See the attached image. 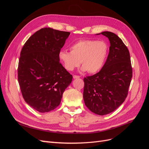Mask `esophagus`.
<instances>
[{"label": "esophagus", "instance_id": "esophagus-1", "mask_svg": "<svg viewBox=\"0 0 149 149\" xmlns=\"http://www.w3.org/2000/svg\"><path fill=\"white\" fill-rule=\"evenodd\" d=\"M80 78V76L78 75H73V78L76 79V78Z\"/></svg>", "mask_w": 149, "mask_h": 149}]
</instances>
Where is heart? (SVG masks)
Wrapping results in <instances>:
<instances>
[{"mask_svg":"<svg viewBox=\"0 0 149 149\" xmlns=\"http://www.w3.org/2000/svg\"><path fill=\"white\" fill-rule=\"evenodd\" d=\"M70 51L61 50L58 54L59 59L68 71H73L81 62L83 71L95 73L105 63L109 45L104 40H81L72 44Z\"/></svg>","mask_w":149,"mask_h":149,"instance_id":"b5f03b06","label":"heart"}]
</instances>
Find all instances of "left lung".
<instances>
[{
  "label": "left lung",
  "mask_w": 149,
  "mask_h": 149,
  "mask_svg": "<svg viewBox=\"0 0 149 149\" xmlns=\"http://www.w3.org/2000/svg\"><path fill=\"white\" fill-rule=\"evenodd\" d=\"M101 33L109 40V55L98 73L83 79V99L90 111L102 116L115 111L125 100L132 68L129 49L123 40L111 31Z\"/></svg>",
  "instance_id": "1"
}]
</instances>
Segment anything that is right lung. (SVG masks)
<instances>
[{
    "label": "right lung",
    "mask_w": 149,
    "mask_h": 149,
    "mask_svg": "<svg viewBox=\"0 0 149 149\" xmlns=\"http://www.w3.org/2000/svg\"><path fill=\"white\" fill-rule=\"evenodd\" d=\"M70 32L43 28L31 36L22 48L18 81L25 102L40 112L60 105L73 76L60 63L58 54Z\"/></svg>",
    "instance_id": "obj_1"
}]
</instances>
